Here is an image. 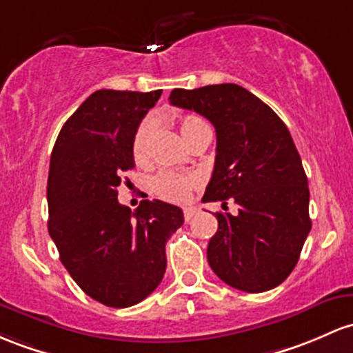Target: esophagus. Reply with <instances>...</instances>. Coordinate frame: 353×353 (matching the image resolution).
Masks as SVG:
<instances>
[{"instance_id":"esophagus-1","label":"esophagus","mask_w":353,"mask_h":353,"mask_svg":"<svg viewBox=\"0 0 353 353\" xmlns=\"http://www.w3.org/2000/svg\"><path fill=\"white\" fill-rule=\"evenodd\" d=\"M197 212H199V209H197L196 206H185L184 208V219L191 221L197 214Z\"/></svg>"}]
</instances>
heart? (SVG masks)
Here are the masks:
<instances>
[{"label": "heart", "instance_id": "obj_1", "mask_svg": "<svg viewBox=\"0 0 353 353\" xmlns=\"http://www.w3.org/2000/svg\"><path fill=\"white\" fill-rule=\"evenodd\" d=\"M204 122L201 117H196V115H184L181 119V134L185 132L188 129L194 127L196 123ZM150 130V122L149 120H144L141 125L135 130L134 139H132V154L135 159H141L142 154H144L147 137H149ZM192 184H194V179L191 176H184V174L177 172H159L157 176H154V179L150 181V189L152 192L162 199L168 201H184L185 197L189 196V191H191Z\"/></svg>", "mask_w": 353, "mask_h": 353}]
</instances>
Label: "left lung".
Wrapping results in <instances>:
<instances>
[{"label":"left lung","instance_id":"1","mask_svg":"<svg viewBox=\"0 0 353 353\" xmlns=\"http://www.w3.org/2000/svg\"><path fill=\"white\" fill-rule=\"evenodd\" d=\"M170 103L214 125L218 147L204 203L233 199L238 212H214L208 245L211 270L246 293L268 292L296 266L312 230L308 179L288 127L265 102L236 83L174 88Z\"/></svg>","mask_w":353,"mask_h":353}]
</instances>
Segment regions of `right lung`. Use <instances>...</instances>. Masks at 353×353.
<instances>
[{
  "label": "right lung",
  "instance_id": "add662e5",
  "mask_svg": "<svg viewBox=\"0 0 353 353\" xmlns=\"http://www.w3.org/2000/svg\"><path fill=\"white\" fill-rule=\"evenodd\" d=\"M161 94L94 92L61 127L50 157L48 233L70 276L107 307H132L157 288L165 243L184 223L172 204L144 199L132 212L117 199L135 165V130Z\"/></svg>",
  "mask_w": 353,
  "mask_h": 353
}]
</instances>
